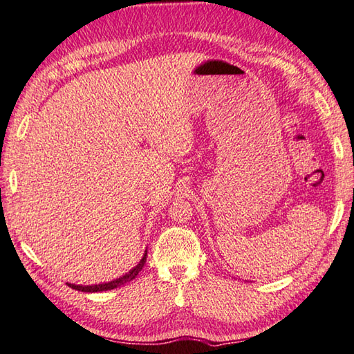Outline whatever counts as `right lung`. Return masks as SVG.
I'll use <instances>...</instances> for the list:
<instances>
[{
    "label": "right lung",
    "mask_w": 354,
    "mask_h": 354,
    "mask_svg": "<svg viewBox=\"0 0 354 354\" xmlns=\"http://www.w3.org/2000/svg\"><path fill=\"white\" fill-rule=\"evenodd\" d=\"M146 258H147V250L145 252V255L140 259V263L135 266L133 269H130L127 274H124L122 277L116 278L113 281H109V283H101V284H91V286H82V284H71L68 283V286L76 289V290H82V292H102V290H111L115 288H120L122 284H126L129 281H132L133 278L140 274V270L142 269V266L146 264Z\"/></svg>",
    "instance_id": "add662e5"
}]
</instances>
